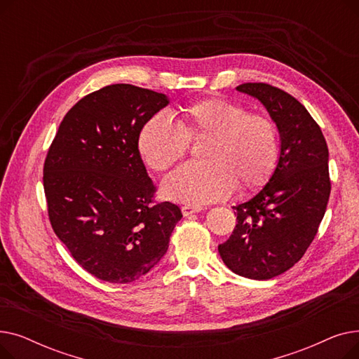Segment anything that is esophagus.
<instances>
[{
    "label": "esophagus",
    "mask_w": 359,
    "mask_h": 359,
    "mask_svg": "<svg viewBox=\"0 0 359 359\" xmlns=\"http://www.w3.org/2000/svg\"><path fill=\"white\" fill-rule=\"evenodd\" d=\"M199 211H202V208H199V206H192V205H183L182 206V214L184 217H189V215L196 214Z\"/></svg>",
    "instance_id": "obj_1"
}]
</instances>
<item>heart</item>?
Returning <instances> with one entry per match:
<instances>
[{
    "mask_svg": "<svg viewBox=\"0 0 359 359\" xmlns=\"http://www.w3.org/2000/svg\"><path fill=\"white\" fill-rule=\"evenodd\" d=\"M203 135V161L183 164L170 173L161 184L164 198L205 205L229 198L236 186L252 191L269 179L278 156L273 122L222 97L184 106L177 125L163 113L153 115L138 132L137 148L149 168L164 172L184 156L186 138Z\"/></svg>",
    "mask_w": 359,
    "mask_h": 359,
    "instance_id": "b5f03b06",
    "label": "heart"
}]
</instances>
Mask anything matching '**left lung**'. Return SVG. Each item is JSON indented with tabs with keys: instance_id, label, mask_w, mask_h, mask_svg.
<instances>
[{
	"instance_id": "8db88e82",
	"label": "left lung",
	"mask_w": 359,
	"mask_h": 359,
	"mask_svg": "<svg viewBox=\"0 0 359 359\" xmlns=\"http://www.w3.org/2000/svg\"><path fill=\"white\" fill-rule=\"evenodd\" d=\"M236 90L268 110L279 132V157L259 194L234 206L237 225L218 252L234 273L265 280L292 268L317 234L330 195L329 149L322 129L291 94L265 83Z\"/></svg>"
}]
</instances>
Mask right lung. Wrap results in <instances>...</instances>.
<instances>
[{
  "label": "right lung",
  "instance_id": "obj_1",
  "mask_svg": "<svg viewBox=\"0 0 359 359\" xmlns=\"http://www.w3.org/2000/svg\"><path fill=\"white\" fill-rule=\"evenodd\" d=\"M168 103L148 88L106 86L69 109L48 151L52 229L88 273L111 284L153 269L182 218L175 203L151 205L156 187L137 148L144 122Z\"/></svg>",
  "mask_w": 359,
  "mask_h": 359
}]
</instances>
